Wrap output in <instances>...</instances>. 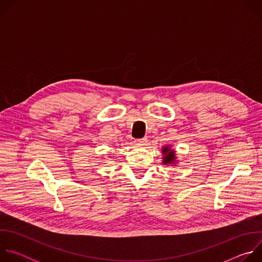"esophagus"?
<instances>
[{
	"mask_svg": "<svg viewBox=\"0 0 262 262\" xmlns=\"http://www.w3.org/2000/svg\"><path fill=\"white\" fill-rule=\"evenodd\" d=\"M136 145H146L147 144V138H142V139H136L135 141Z\"/></svg>",
	"mask_w": 262,
	"mask_h": 262,
	"instance_id": "obj_1",
	"label": "esophagus"
}]
</instances>
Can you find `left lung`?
Returning <instances> with one entry per match:
<instances>
[{
  "mask_svg": "<svg viewBox=\"0 0 262 262\" xmlns=\"http://www.w3.org/2000/svg\"><path fill=\"white\" fill-rule=\"evenodd\" d=\"M163 152V164L164 165H173L176 164V158H175V151L170 148V145L165 146L162 148Z\"/></svg>",
  "mask_w": 262,
  "mask_h": 262,
  "instance_id": "left-lung-1",
  "label": "left lung"
}]
</instances>
